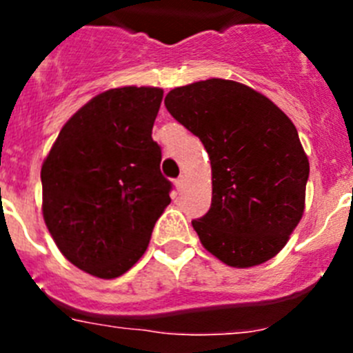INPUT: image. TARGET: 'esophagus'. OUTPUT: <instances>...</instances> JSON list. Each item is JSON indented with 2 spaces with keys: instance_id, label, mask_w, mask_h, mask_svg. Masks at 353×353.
<instances>
[{
  "instance_id": "esophagus-1",
  "label": "esophagus",
  "mask_w": 353,
  "mask_h": 353,
  "mask_svg": "<svg viewBox=\"0 0 353 353\" xmlns=\"http://www.w3.org/2000/svg\"><path fill=\"white\" fill-rule=\"evenodd\" d=\"M174 185H176V189H183V185H185V176H179V179L174 180Z\"/></svg>"
}]
</instances>
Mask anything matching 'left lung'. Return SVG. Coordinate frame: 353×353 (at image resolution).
<instances>
[{"instance_id":"1","label":"left lung","mask_w":353,"mask_h":353,"mask_svg":"<svg viewBox=\"0 0 353 353\" xmlns=\"http://www.w3.org/2000/svg\"><path fill=\"white\" fill-rule=\"evenodd\" d=\"M164 104L210 157V210L192 221L203 248L236 269L276 256L302 219L310 179L292 120L256 90L228 79L174 88Z\"/></svg>"}]
</instances>
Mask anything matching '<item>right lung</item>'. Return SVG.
<instances>
[{"instance_id":"1","label":"right lung","mask_w":353,"mask_h":353,"mask_svg":"<svg viewBox=\"0 0 353 353\" xmlns=\"http://www.w3.org/2000/svg\"><path fill=\"white\" fill-rule=\"evenodd\" d=\"M161 88L123 86L93 97L60 130L40 171L42 214L56 245L101 279L125 274L171 203L152 139Z\"/></svg>"}]
</instances>
